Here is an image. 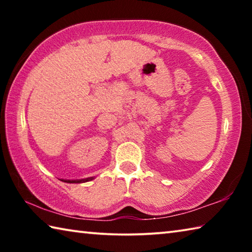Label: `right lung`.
<instances>
[{
    "instance_id": "right-lung-1",
    "label": "right lung",
    "mask_w": 252,
    "mask_h": 252,
    "mask_svg": "<svg viewBox=\"0 0 252 252\" xmlns=\"http://www.w3.org/2000/svg\"><path fill=\"white\" fill-rule=\"evenodd\" d=\"M94 178L95 177H90V178H85V179H76V180H66V179H61V181L66 182V183H84V182L93 180Z\"/></svg>"
}]
</instances>
